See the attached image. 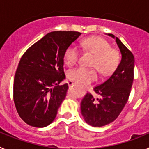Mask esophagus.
<instances>
[{"mask_svg":"<svg viewBox=\"0 0 149 149\" xmlns=\"http://www.w3.org/2000/svg\"><path fill=\"white\" fill-rule=\"evenodd\" d=\"M68 86H74V85H75V84H74V83L72 82V81H68Z\"/></svg>","mask_w":149,"mask_h":149,"instance_id":"34e87169","label":"esophagus"}]
</instances>
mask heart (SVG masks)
<instances>
[{"mask_svg": "<svg viewBox=\"0 0 149 149\" xmlns=\"http://www.w3.org/2000/svg\"><path fill=\"white\" fill-rule=\"evenodd\" d=\"M84 51L94 55L91 66H79L71 69L68 72V77L70 81L80 84H86L95 81L98 77L97 71L104 76H108L113 73L119 66L121 61L119 51L111 48L108 41L98 36H92L84 39L81 42ZM81 54V51L74 45L68 46L64 53V60L67 65L72 66L75 64Z\"/></svg>", "mask_w": 149, "mask_h": 149, "instance_id": "b5f03b06", "label": "heart"}]
</instances>
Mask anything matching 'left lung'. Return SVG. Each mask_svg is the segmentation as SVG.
I'll use <instances>...</instances> for the list:
<instances>
[{
    "mask_svg": "<svg viewBox=\"0 0 149 149\" xmlns=\"http://www.w3.org/2000/svg\"><path fill=\"white\" fill-rule=\"evenodd\" d=\"M110 36H115L108 33ZM122 54L116 70L104 82L93 88L95 94L87 93L81 101V114L89 125L102 127L117 119L125 106L134 81V56L116 37Z\"/></svg>",
    "mask_w": 149,
    "mask_h": 149,
    "instance_id": "obj_1",
    "label": "left lung"
}]
</instances>
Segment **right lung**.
Returning a JSON list of instances; mask_svg holds the SVG:
<instances>
[{"label": "right lung", "instance_id": "obj_1", "mask_svg": "<svg viewBox=\"0 0 149 149\" xmlns=\"http://www.w3.org/2000/svg\"><path fill=\"white\" fill-rule=\"evenodd\" d=\"M77 31L48 33L22 56L13 83V100L19 116L27 125L44 127L54 120L66 96L64 53L78 38Z\"/></svg>", "mask_w": 149, "mask_h": 149}]
</instances>
